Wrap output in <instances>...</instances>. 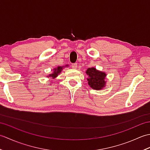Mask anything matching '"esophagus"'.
Masks as SVG:
<instances>
[{"instance_id":"34e87169","label":"esophagus","mask_w":150,"mask_h":150,"mask_svg":"<svg viewBox=\"0 0 150 150\" xmlns=\"http://www.w3.org/2000/svg\"><path fill=\"white\" fill-rule=\"evenodd\" d=\"M71 68L73 69H77V63H75V64H73L71 65Z\"/></svg>"}]
</instances>
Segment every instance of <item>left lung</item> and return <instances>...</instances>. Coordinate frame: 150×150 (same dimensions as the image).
<instances>
[{
  "label": "left lung",
  "mask_w": 150,
  "mask_h": 150,
  "mask_svg": "<svg viewBox=\"0 0 150 150\" xmlns=\"http://www.w3.org/2000/svg\"><path fill=\"white\" fill-rule=\"evenodd\" d=\"M88 77V84L93 90H102L105 87L106 81H104L106 74L104 72L98 71L95 68H89L86 71Z\"/></svg>",
  "instance_id": "left-lung-1"
}]
</instances>
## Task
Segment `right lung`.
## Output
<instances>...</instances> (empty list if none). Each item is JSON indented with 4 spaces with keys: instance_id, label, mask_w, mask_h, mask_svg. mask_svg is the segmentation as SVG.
<instances>
[{
    "instance_id": "1",
    "label": "right lung",
    "mask_w": 150,
    "mask_h": 150,
    "mask_svg": "<svg viewBox=\"0 0 150 150\" xmlns=\"http://www.w3.org/2000/svg\"><path fill=\"white\" fill-rule=\"evenodd\" d=\"M66 66H68L66 65ZM63 68H64V66L63 67L62 66H58L57 68H54L53 73L49 75L48 76H47V77H52V79H54L55 78H56L57 76H58L59 73H60V72H61V71H62Z\"/></svg>"
}]
</instances>
